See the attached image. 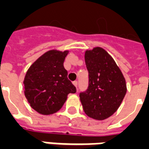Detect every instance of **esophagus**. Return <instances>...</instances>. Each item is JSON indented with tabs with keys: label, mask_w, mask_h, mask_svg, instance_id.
<instances>
[{
	"label": "esophagus",
	"mask_w": 149,
	"mask_h": 149,
	"mask_svg": "<svg viewBox=\"0 0 149 149\" xmlns=\"http://www.w3.org/2000/svg\"><path fill=\"white\" fill-rule=\"evenodd\" d=\"M73 84H74V86H75L76 88L78 87V81H73Z\"/></svg>",
	"instance_id": "1"
}]
</instances>
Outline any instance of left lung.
Returning <instances> with one entry per match:
<instances>
[{
    "label": "left lung",
    "mask_w": 149,
    "mask_h": 149,
    "mask_svg": "<svg viewBox=\"0 0 149 149\" xmlns=\"http://www.w3.org/2000/svg\"><path fill=\"white\" fill-rule=\"evenodd\" d=\"M85 61L89 72L86 90L79 97L87 116L104 120L116 112L126 93V81L120 69L104 49L86 51Z\"/></svg>",
    "instance_id": "8db88e82"
}]
</instances>
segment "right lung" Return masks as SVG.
<instances>
[{
  "label": "right lung",
  "instance_id": "obj_1",
  "mask_svg": "<svg viewBox=\"0 0 149 149\" xmlns=\"http://www.w3.org/2000/svg\"><path fill=\"white\" fill-rule=\"evenodd\" d=\"M68 51L51 50L33 63L26 74L24 93L31 108L42 115H50L62 108L69 93L76 88L68 79L63 61Z\"/></svg>",
  "mask_w": 149,
  "mask_h": 149
}]
</instances>
